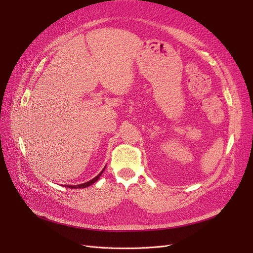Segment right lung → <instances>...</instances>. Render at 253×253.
I'll return each instance as SVG.
<instances>
[{
    "mask_svg": "<svg viewBox=\"0 0 253 253\" xmlns=\"http://www.w3.org/2000/svg\"><path fill=\"white\" fill-rule=\"evenodd\" d=\"M104 169H105V168H103V170H104ZM103 170L100 172V173H99L97 176H95L94 178L89 180V181H87V182H84V183H81V184H76V185H66V188H70V189H84V188H87V187H89V185L94 183V182L100 177V175L102 174Z\"/></svg>",
    "mask_w": 253,
    "mask_h": 253,
    "instance_id": "add662e5",
    "label": "right lung"
}]
</instances>
